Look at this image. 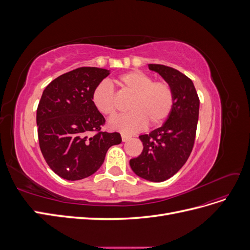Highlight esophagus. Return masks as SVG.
<instances>
[{
	"mask_svg": "<svg viewBox=\"0 0 250 250\" xmlns=\"http://www.w3.org/2000/svg\"><path fill=\"white\" fill-rule=\"evenodd\" d=\"M121 137H122V141H123V142H126V141H128V140H130V139H131L130 135L125 134V133H122V134H121Z\"/></svg>",
	"mask_w": 250,
	"mask_h": 250,
	"instance_id": "esophagus-1",
	"label": "esophagus"
}]
</instances>
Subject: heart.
<instances>
[{"instance_id":"heart-1","label":"heart","mask_w":250,"mask_h":250,"mask_svg":"<svg viewBox=\"0 0 250 250\" xmlns=\"http://www.w3.org/2000/svg\"><path fill=\"white\" fill-rule=\"evenodd\" d=\"M115 82L121 90L131 94L132 98L128 104L130 112L109 122L112 129L132 133L143 129L147 123L151 127L161 125L171 115L175 96L167 81H153L151 75L134 70L121 75ZM92 102L102 115L109 118L116 115L117 98L108 82L102 81L94 88Z\"/></svg>"}]
</instances>
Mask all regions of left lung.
Wrapping results in <instances>:
<instances>
[{
	"instance_id": "obj_1",
	"label": "left lung",
	"mask_w": 250,
	"mask_h": 250,
	"mask_svg": "<svg viewBox=\"0 0 250 250\" xmlns=\"http://www.w3.org/2000/svg\"><path fill=\"white\" fill-rule=\"evenodd\" d=\"M172 86L175 103L169 118L149 134L140 135L142 153L130 160L138 176L154 183L172 177L190 156L195 142L199 116V98L193 81L170 66L148 64Z\"/></svg>"
}]
</instances>
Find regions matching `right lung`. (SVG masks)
Wrapping results in <instances>:
<instances>
[{
	"label": "right lung",
	"instance_id": "obj_1",
	"mask_svg": "<svg viewBox=\"0 0 250 250\" xmlns=\"http://www.w3.org/2000/svg\"><path fill=\"white\" fill-rule=\"evenodd\" d=\"M109 71L83 66L53 80L36 110L39 141L49 167L66 180H80L99 169L107 150L122 142L118 132H102L105 119L92 102L94 88ZM92 132H97L90 136Z\"/></svg>",
	"mask_w": 250,
	"mask_h": 250
}]
</instances>
